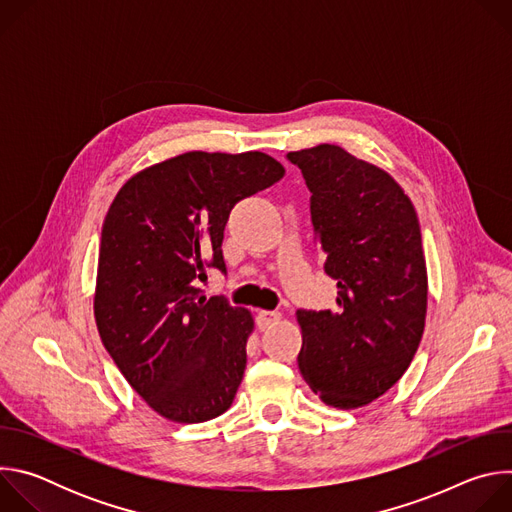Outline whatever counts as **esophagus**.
Segmentation results:
<instances>
[{"label": "esophagus", "instance_id": "34e87169", "mask_svg": "<svg viewBox=\"0 0 512 512\" xmlns=\"http://www.w3.org/2000/svg\"><path fill=\"white\" fill-rule=\"evenodd\" d=\"M279 320H281V314H279V312L261 310V312L257 314V326H259V330H265V328L273 326V324H275V322H279Z\"/></svg>", "mask_w": 512, "mask_h": 512}]
</instances>
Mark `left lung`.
<instances>
[{
  "label": "left lung",
  "mask_w": 512,
  "mask_h": 512,
  "mask_svg": "<svg viewBox=\"0 0 512 512\" xmlns=\"http://www.w3.org/2000/svg\"><path fill=\"white\" fill-rule=\"evenodd\" d=\"M312 192L314 239L338 283L334 310H298L306 383L326 405L356 409L409 369L425 328L427 269L417 212L381 168L322 143L289 152Z\"/></svg>",
  "instance_id": "left-lung-1"
}]
</instances>
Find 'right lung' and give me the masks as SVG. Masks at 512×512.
<instances>
[{
    "instance_id": "obj_1",
    "label": "right lung",
    "mask_w": 512,
    "mask_h": 512,
    "mask_svg": "<svg viewBox=\"0 0 512 512\" xmlns=\"http://www.w3.org/2000/svg\"><path fill=\"white\" fill-rule=\"evenodd\" d=\"M267 154L188 152L131 176L103 223L95 320L135 393L178 423L223 415L247 367L249 310L206 298V269L227 271L223 237L233 206L275 184Z\"/></svg>"
}]
</instances>
